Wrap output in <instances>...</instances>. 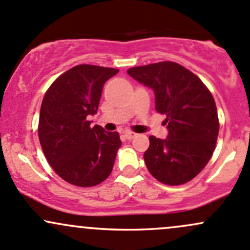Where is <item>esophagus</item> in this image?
I'll return each instance as SVG.
<instances>
[{"instance_id":"esophagus-1","label":"esophagus","mask_w":250,"mask_h":250,"mask_svg":"<svg viewBox=\"0 0 250 250\" xmlns=\"http://www.w3.org/2000/svg\"><path fill=\"white\" fill-rule=\"evenodd\" d=\"M137 136V133L135 132H131V131H126V132L124 133V137L127 141H131L132 138H135V137Z\"/></svg>"}]
</instances>
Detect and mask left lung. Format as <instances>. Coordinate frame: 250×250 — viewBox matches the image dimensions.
Returning <instances> with one entry per match:
<instances>
[{
	"label": "left lung",
	"mask_w": 250,
	"mask_h": 250,
	"mask_svg": "<svg viewBox=\"0 0 250 250\" xmlns=\"http://www.w3.org/2000/svg\"><path fill=\"white\" fill-rule=\"evenodd\" d=\"M127 74L154 90L156 111L166 115L167 138L149 137L147 170L162 184H186L205 168L216 146L219 123L213 96L199 77L174 62L135 66Z\"/></svg>",
	"instance_id": "obj_1"
}]
</instances>
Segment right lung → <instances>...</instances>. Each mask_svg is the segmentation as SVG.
<instances>
[{"mask_svg": "<svg viewBox=\"0 0 250 250\" xmlns=\"http://www.w3.org/2000/svg\"><path fill=\"white\" fill-rule=\"evenodd\" d=\"M119 70L81 64L61 75L40 107L39 141L47 162L69 184L92 187L111 174L122 146L118 132L90 127L107 80Z\"/></svg>", "mask_w": 250, "mask_h": 250, "instance_id": "1", "label": "right lung"}]
</instances>
